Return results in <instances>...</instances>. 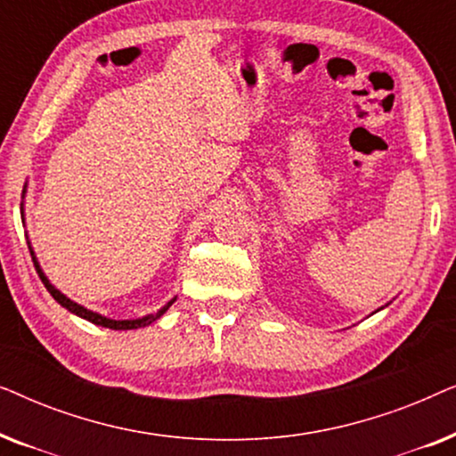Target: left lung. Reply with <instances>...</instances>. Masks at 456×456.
<instances>
[{
    "label": "left lung",
    "mask_w": 456,
    "mask_h": 456,
    "mask_svg": "<svg viewBox=\"0 0 456 456\" xmlns=\"http://www.w3.org/2000/svg\"><path fill=\"white\" fill-rule=\"evenodd\" d=\"M388 305H390V303H386V305H384V307H388ZM384 307H379V309H384ZM379 309H378V311H379Z\"/></svg>",
    "instance_id": "1"
}]
</instances>
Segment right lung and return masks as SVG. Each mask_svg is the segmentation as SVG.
I'll list each match as a JSON object with an SVG mask.
<instances>
[{
	"instance_id": "right-lung-1",
	"label": "right lung",
	"mask_w": 456,
	"mask_h": 456,
	"mask_svg": "<svg viewBox=\"0 0 456 456\" xmlns=\"http://www.w3.org/2000/svg\"><path fill=\"white\" fill-rule=\"evenodd\" d=\"M27 186H28V183L24 184V191H22V203H20V216H22V224H27V222H24V220H27V217H24V197H27ZM27 242H28L30 255H33V261H35L37 273H39L41 282L45 284V289L49 290V295H52V297L55 298V301H58V303L61 305V307L70 311V314L78 315V317H83V320L91 322V323H95V326L110 328V330H136V328H145V326H151V323H153V322H158L159 317L164 315L166 311L172 307L174 301H176V297H174V298H170V301H167V303L164 305V307L155 311V314H147V315H142V317H136V320H111V317H105V315H102V314H97V311H91V309H86L85 305H80V303H77V301H72V298H70V297H66L64 292H61L60 289H55V286H53L52 282H49V278L45 276V272H43V267H41V264H39V259H37V255H35V251H33V245H30L28 236H27Z\"/></svg>"
}]
</instances>
